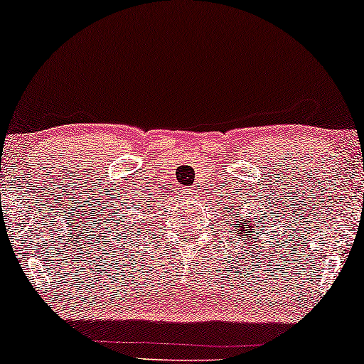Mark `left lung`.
<instances>
[{"label":"left lung","instance_id":"1","mask_svg":"<svg viewBox=\"0 0 364 364\" xmlns=\"http://www.w3.org/2000/svg\"><path fill=\"white\" fill-rule=\"evenodd\" d=\"M238 207H243V205H238ZM238 213H240V212H233L232 215H228V217H230V220H233L230 225L232 227L237 225V230L238 232H235V233H240L242 240L252 242L253 240V235H255V223H252V218H250V220H247V218H243V220H237V218H233V217H238ZM262 230H265V227H260V232ZM257 245H258V243H257ZM250 248H253V247H250Z\"/></svg>","mask_w":364,"mask_h":364}]
</instances>
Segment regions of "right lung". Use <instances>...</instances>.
<instances>
[{"label":"right lung","instance_id":"obj_1","mask_svg":"<svg viewBox=\"0 0 364 364\" xmlns=\"http://www.w3.org/2000/svg\"><path fill=\"white\" fill-rule=\"evenodd\" d=\"M127 235H129V230H127Z\"/></svg>","mask_w":364,"mask_h":364}]
</instances>
